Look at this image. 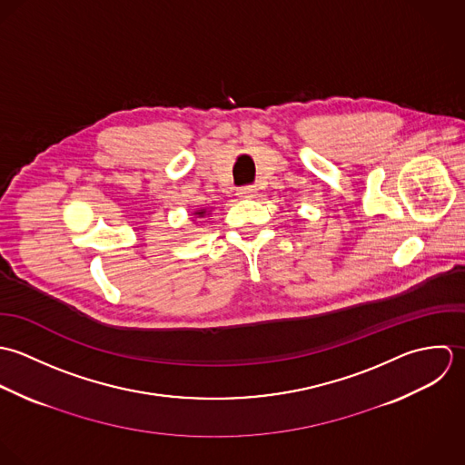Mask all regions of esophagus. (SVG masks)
I'll return each instance as SVG.
<instances>
[{"label": "esophagus", "mask_w": 465, "mask_h": 465, "mask_svg": "<svg viewBox=\"0 0 465 465\" xmlns=\"http://www.w3.org/2000/svg\"><path fill=\"white\" fill-rule=\"evenodd\" d=\"M257 188L255 186L248 185V186H241L239 190H237V195L241 197V199H252V197H257Z\"/></svg>", "instance_id": "34e87169"}]
</instances>
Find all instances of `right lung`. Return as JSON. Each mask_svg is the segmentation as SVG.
Returning a JSON list of instances; mask_svg holds the SVG:
<instances>
[{
	"label": "right lung",
	"instance_id": "right-lung-1",
	"mask_svg": "<svg viewBox=\"0 0 465 465\" xmlns=\"http://www.w3.org/2000/svg\"><path fill=\"white\" fill-rule=\"evenodd\" d=\"M208 212H206V208H203V210H197V212H193V215H197V217H204Z\"/></svg>",
	"mask_w": 465,
	"mask_h": 465
}]
</instances>
